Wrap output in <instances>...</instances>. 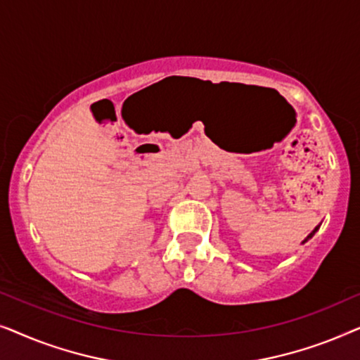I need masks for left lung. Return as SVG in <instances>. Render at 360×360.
<instances>
[{
    "label": "left lung",
    "mask_w": 360,
    "mask_h": 360,
    "mask_svg": "<svg viewBox=\"0 0 360 360\" xmlns=\"http://www.w3.org/2000/svg\"><path fill=\"white\" fill-rule=\"evenodd\" d=\"M318 228H319V226H316V228H314V229L311 231V233H309V234L307 236V239H304V240H303V244H304V243H307V240H308V239H311V238H313V236H314V233H316V231H318Z\"/></svg>",
    "instance_id": "8db88e82"
}]
</instances>
